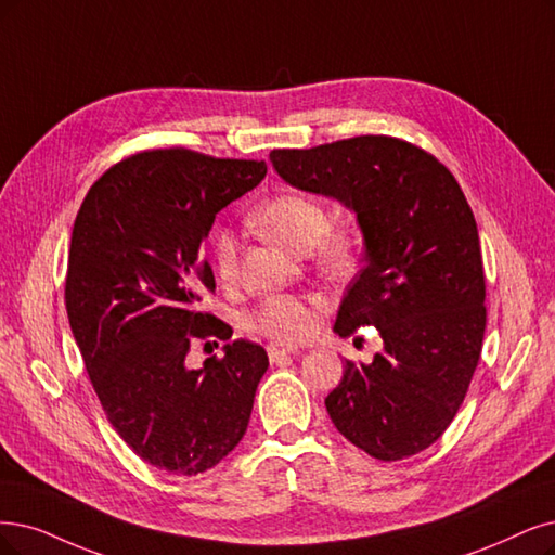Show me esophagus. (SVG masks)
Listing matches in <instances>:
<instances>
[{"instance_id":"obj_1","label":"esophagus","mask_w":555,"mask_h":555,"mask_svg":"<svg viewBox=\"0 0 555 555\" xmlns=\"http://www.w3.org/2000/svg\"><path fill=\"white\" fill-rule=\"evenodd\" d=\"M267 354H270V361H279L283 357L299 354V350H297V347H293V345H279V343H274V345L267 347Z\"/></svg>"}]
</instances>
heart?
Segmentation results:
<instances>
[{"label":"heart","mask_w":555,"mask_h":555,"mask_svg":"<svg viewBox=\"0 0 555 555\" xmlns=\"http://www.w3.org/2000/svg\"><path fill=\"white\" fill-rule=\"evenodd\" d=\"M256 229L283 249L304 254L315 246L318 262L332 274L354 270L361 254V240L350 229H326L324 205L295 192L264 201L251 215ZM212 267L221 281H233L237 272V240L229 231H219L212 242ZM320 301L295 295L267 299L251 315V330L279 340H299L313 330V309Z\"/></svg>","instance_id":"b5f03b06"}]
</instances>
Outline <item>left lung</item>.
I'll list each match as a JSON object with an SVG mask.
<instances>
[{
  "instance_id": "8db88e82",
  "label": "left lung",
  "mask_w": 555,
  "mask_h": 555,
  "mask_svg": "<svg viewBox=\"0 0 555 555\" xmlns=\"http://www.w3.org/2000/svg\"><path fill=\"white\" fill-rule=\"evenodd\" d=\"M270 162L293 188L343 203L363 235L365 264L334 332L375 326L384 347L373 363L345 361L326 412L371 457H412L455 418L482 350L485 272L464 192L433 155L382 134L272 151Z\"/></svg>"
}]
</instances>
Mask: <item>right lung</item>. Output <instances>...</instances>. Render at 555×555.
Listing matches in <instances>:
<instances>
[{"label": "right lung", "instance_id": "right-lung-1", "mask_svg": "<svg viewBox=\"0 0 555 555\" xmlns=\"http://www.w3.org/2000/svg\"><path fill=\"white\" fill-rule=\"evenodd\" d=\"M267 164L192 151L122 159L77 212L66 311L102 409L134 453L176 476L217 466L242 441L267 352L225 343L223 357L188 365L192 338H231L198 313L215 291L201 249L221 208L251 192Z\"/></svg>", "mask_w": 555, "mask_h": 555}]
</instances>
